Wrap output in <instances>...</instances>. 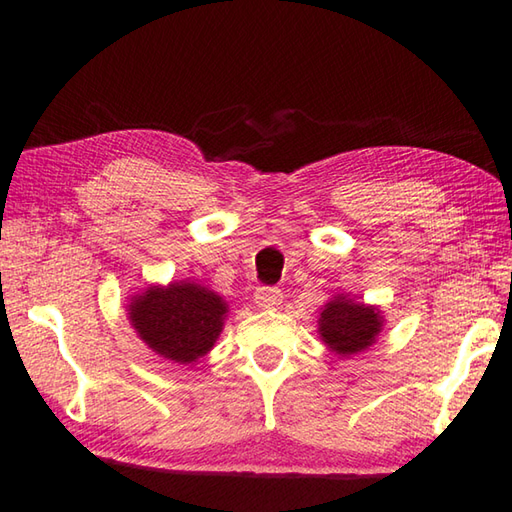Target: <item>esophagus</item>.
I'll return each instance as SVG.
<instances>
[{
  "label": "esophagus",
  "instance_id": "1",
  "mask_svg": "<svg viewBox=\"0 0 512 512\" xmlns=\"http://www.w3.org/2000/svg\"><path fill=\"white\" fill-rule=\"evenodd\" d=\"M255 302L262 309H277L282 304V291L277 286H259L255 291Z\"/></svg>",
  "mask_w": 512,
  "mask_h": 512
}]
</instances>
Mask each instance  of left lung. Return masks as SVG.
Masks as SVG:
<instances>
[{
  "label": "left lung",
  "instance_id": "8db88e82",
  "mask_svg": "<svg viewBox=\"0 0 512 512\" xmlns=\"http://www.w3.org/2000/svg\"><path fill=\"white\" fill-rule=\"evenodd\" d=\"M383 318L374 306L356 304L347 297H336L320 313V336L331 351L351 356L367 349L376 340Z\"/></svg>",
  "mask_w": 512,
  "mask_h": 512
}]
</instances>
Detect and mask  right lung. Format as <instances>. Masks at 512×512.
Returning <instances> with one entry per match:
<instances>
[{"instance_id":"add662e5","label":"right lung","mask_w":512,"mask_h":512,"mask_svg":"<svg viewBox=\"0 0 512 512\" xmlns=\"http://www.w3.org/2000/svg\"><path fill=\"white\" fill-rule=\"evenodd\" d=\"M226 302L190 282L150 288L129 304V320L147 347L188 365L208 353L224 327Z\"/></svg>"}]
</instances>
